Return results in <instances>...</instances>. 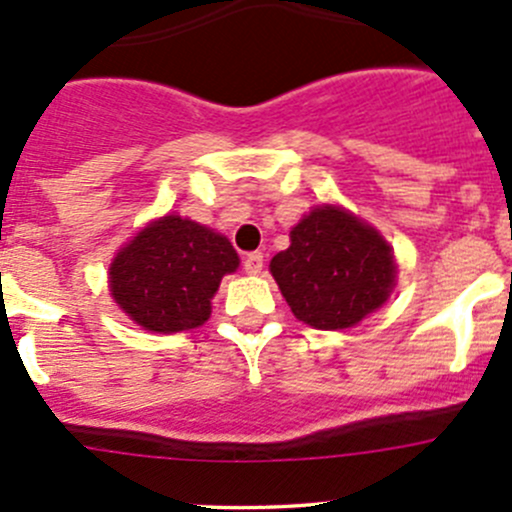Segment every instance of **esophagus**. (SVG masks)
Listing matches in <instances>:
<instances>
[{
    "mask_svg": "<svg viewBox=\"0 0 512 512\" xmlns=\"http://www.w3.org/2000/svg\"><path fill=\"white\" fill-rule=\"evenodd\" d=\"M262 262H265L262 252H250V255L245 257V262H242V267H245L247 275H260V272H262Z\"/></svg>",
    "mask_w": 512,
    "mask_h": 512,
    "instance_id": "esophagus-1",
    "label": "esophagus"
}]
</instances>
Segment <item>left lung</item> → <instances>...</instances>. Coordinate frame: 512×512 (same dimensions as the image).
<instances>
[{"label": "left lung", "instance_id": "8db88e82", "mask_svg": "<svg viewBox=\"0 0 512 512\" xmlns=\"http://www.w3.org/2000/svg\"><path fill=\"white\" fill-rule=\"evenodd\" d=\"M270 272L299 322L349 329L389 299L396 260L389 242L339 205H319L289 232Z\"/></svg>", "mask_w": 512, "mask_h": 512}]
</instances>
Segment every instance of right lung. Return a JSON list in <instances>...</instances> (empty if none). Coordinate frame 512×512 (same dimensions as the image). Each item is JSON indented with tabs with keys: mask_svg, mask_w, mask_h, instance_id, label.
I'll return each instance as SVG.
<instances>
[{
	"mask_svg": "<svg viewBox=\"0 0 512 512\" xmlns=\"http://www.w3.org/2000/svg\"><path fill=\"white\" fill-rule=\"evenodd\" d=\"M237 265L240 257L220 232L165 215L118 250L108 287L138 327L160 334L185 332L208 322L210 299Z\"/></svg>",
	"mask_w": 512,
	"mask_h": 512,
	"instance_id": "right-lung-1",
	"label": "right lung"
}]
</instances>
